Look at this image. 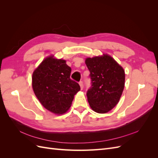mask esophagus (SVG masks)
I'll return each mask as SVG.
<instances>
[{
    "mask_svg": "<svg viewBox=\"0 0 158 158\" xmlns=\"http://www.w3.org/2000/svg\"><path fill=\"white\" fill-rule=\"evenodd\" d=\"M79 85H80L81 89H83V82L82 81H80V82H79Z\"/></svg>",
    "mask_w": 158,
    "mask_h": 158,
    "instance_id": "esophagus-1",
    "label": "esophagus"
}]
</instances>
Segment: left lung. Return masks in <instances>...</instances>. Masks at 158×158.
Instances as JSON below:
<instances>
[{"label": "left lung", "mask_w": 158, "mask_h": 158, "mask_svg": "<svg viewBox=\"0 0 158 158\" xmlns=\"http://www.w3.org/2000/svg\"><path fill=\"white\" fill-rule=\"evenodd\" d=\"M91 78L88 101L95 112L106 113L116 106L125 87V70L107 54L85 60Z\"/></svg>", "instance_id": "left-lung-1"}]
</instances>
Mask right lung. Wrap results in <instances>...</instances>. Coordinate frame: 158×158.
<instances>
[{
  "instance_id": "add662e5",
  "label": "right lung",
  "mask_w": 158,
  "mask_h": 158,
  "mask_svg": "<svg viewBox=\"0 0 158 158\" xmlns=\"http://www.w3.org/2000/svg\"><path fill=\"white\" fill-rule=\"evenodd\" d=\"M70 73L65 60L53 56L47 57L33 73L35 95L43 106L55 114L67 111L74 95L80 90L79 84L70 79Z\"/></svg>"
}]
</instances>
